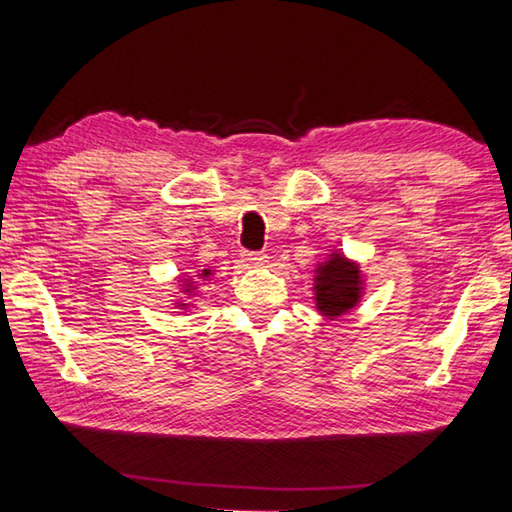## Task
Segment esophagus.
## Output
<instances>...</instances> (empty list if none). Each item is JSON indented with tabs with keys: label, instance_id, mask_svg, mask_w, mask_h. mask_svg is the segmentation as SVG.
<instances>
[{
	"label": "esophagus",
	"instance_id": "esophagus-1",
	"mask_svg": "<svg viewBox=\"0 0 512 512\" xmlns=\"http://www.w3.org/2000/svg\"><path fill=\"white\" fill-rule=\"evenodd\" d=\"M241 259H244L248 266H264L266 264L264 253H244V255H241Z\"/></svg>",
	"mask_w": 512,
	"mask_h": 512
}]
</instances>
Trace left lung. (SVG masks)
Returning a JSON list of instances; mask_svg holds the SVG:
<instances>
[{
  "mask_svg": "<svg viewBox=\"0 0 512 512\" xmlns=\"http://www.w3.org/2000/svg\"><path fill=\"white\" fill-rule=\"evenodd\" d=\"M366 291V275L361 264L341 250H329L325 262L314 268V302L320 316L336 320L350 314L359 305Z\"/></svg>",
  "mask_w": 512,
  "mask_h": 512,
  "instance_id": "obj_1",
  "label": "left lung"
}]
</instances>
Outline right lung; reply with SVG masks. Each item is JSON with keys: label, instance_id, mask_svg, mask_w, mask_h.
<instances>
[{"label": "right lung", "instance_id": "add662e5", "mask_svg": "<svg viewBox=\"0 0 512 512\" xmlns=\"http://www.w3.org/2000/svg\"><path fill=\"white\" fill-rule=\"evenodd\" d=\"M210 277H214L212 268H203V271H196V275H183V277H180V280H178V284H180V298L173 300V305H176V309H183V311L192 309V302H189V298H194L198 287H201V282L210 280Z\"/></svg>", "mask_w": 512, "mask_h": 512}]
</instances>
